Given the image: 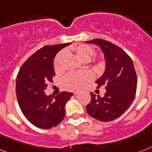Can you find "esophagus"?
<instances>
[{"label":"esophagus","mask_w":152,"mask_h":152,"mask_svg":"<svg viewBox=\"0 0 152 152\" xmlns=\"http://www.w3.org/2000/svg\"><path fill=\"white\" fill-rule=\"evenodd\" d=\"M74 94H75V95H76V94H79V92H78V91H76V92H74Z\"/></svg>","instance_id":"34e87169"}]
</instances>
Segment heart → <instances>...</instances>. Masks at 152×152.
I'll use <instances>...</instances> for the list:
<instances>
[{
	"label": "heart",
	"mask_w": 152,
	"mask_h": 152,
	"mask_svg": "<svg viewBox=\"0 0 152 152\" xmlns=\"http://www.w3.org/2000/svg\"><path fill=\"white\" fill-rule=\"evenodd\" d=\"M71 51L83 62L88 61L94 55V49L87 44H79L72 47L71 48ZM69 50H65L58 53L55 57L54 60V69L56 72H61L62 71L65 54H67ZM97 66L102 67V64L99 63ZM90 79H91V74L88 72L69 73L65 76L62 83L65 88L74 91L82 87L87 81L90 80Z\"/></svg>",
	"instance_id": "b5f03b06"
}]
</instances>
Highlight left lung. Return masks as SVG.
Segmentation results:
<instances>
[{
    "label": "left lung",
    "mask_w": 152,
    "mask_h": 152,
    "mask_svg": "<svg viewBox=\"0 0 152 152\" xmlns=\"http://www.w3.org/2000/svg\"><path fill=\"white\" fill-rule=\"evenodd\" d=\"M99 46L104 55L105 71L95 83L97 88L105 86L103 97L91 93L86 106L89 115L102 122L119 118L127 110L136 94L137 78L131 58L115 44L102 39L86 41Z\"/></svg>",
    "instance_id": "1"
}]
</instances>
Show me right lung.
Returning a JSON list of instances; mask_svg holds the SVG:
<instances>
[{
	"label": "right lung",
	"mask_w": 152,
	"mask_h": 152,
	"mask_svg": "<svg viewBox=\"0 0 152 152\" xmlns=\"http://www.w3.org/2000/svg\"><path fill=\"white\" fill-rule=\"evenodd\" d=\"M69 44L43 47L25 61L17 75L16 96L21 111L29 122L40 129H50L63 120L65 104L73 95L63 91L54 97L44 93L47 83L52 82L55 76V55Z\"/></svg>",
	"instance_id": "add662e5"
}]
</instances>
